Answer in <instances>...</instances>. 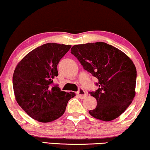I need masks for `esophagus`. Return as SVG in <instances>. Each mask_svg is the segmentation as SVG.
<instances>
[{
	"instance_id": "1",
	"label": "esophagus",
	"mask_w": 150,
	"mask_h": 150,
	"mask_svg": "<svg viewBox=\"0 0 150 150\" xmlns=\"http://www.w3.org/2000/svg\"><path fill=\"white\" fill-rule=\"evenodd\" d=\"M77 95H79V97H80L81 99H84V98H86L87 96L85 90L83 89H82V88H80V89L79 90V91L77 92Z\"/></svg>"
}]
</instances>
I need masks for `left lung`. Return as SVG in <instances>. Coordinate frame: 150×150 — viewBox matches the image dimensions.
Instances as JSON below:
<instances>
[{
    "label": "left lung",
    "instance_id": "obj_1",
    "mask_svg": "<svg viewBox=\"0 0 150 150\" xmlns=\"http://www.w3.org/2000/svg\"><path fill=\"white\" fill-rule=\"evenodd\" d=\"M71 53L81 65L97 78L99 88L90 94L97 99L92 117L111 121L119 117L132 102L136 95V69L133 61L117 48L105 43L78 44Z\"/></svg>",
    "mask_w": 150,
    "mask_h": 150
}]
</instances>
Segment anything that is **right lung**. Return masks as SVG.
I'll list each match as a JSON object with an SVG mask.
<instances>
[{"mask_svg": "<svg viewBox=\"0 0 150 150\" xmlns=\"http://www.w3.org/2000/svg\"><path fill=\"white\" fill-rule=\"evenodd\" d=\"M71 45L47 43L28 53L18 62L12 78L13 89L18 104L33 119L40 122L57 120L65 111L68 101L74 92L52 86L58 76L60 59Z\"/></svg>", "mask_w": 150, "mask_h": 150, "instance_id": "add662e5", "label": "right lung"}]
</instances>
